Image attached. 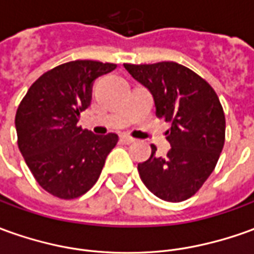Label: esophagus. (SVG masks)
<instances>
[{
    "label": "esophagus",
    "instance_id": "34e87169",
    "mask_svg": "<svg viewBox=\"0 0 254 254\" xmlns=\"http://www.w3.org/2000/svg\"><path fill=\"white\" fill-rule=\"evenodd\" d=\"M120 139H122V142H124V144H132V142H135V139L128 137V135H122Z\"/></svg>",
    "mask_w": 254,
    "mask_h": 254
}]
</instances>
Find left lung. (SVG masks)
<instances>
[{
    "mask_svg": "<svg viewBox=\"0 0 254 254\" xmlns=\"http://www.w3.org/2000/svg\"><path fill=\"white\" fill-rule=\"evenodd\" d=\"M126 70L153 97L156 116L171 123L166 157L138 163L145 187L167 202H183L195 195L209 178L225 139V117L217 94L195 71L176 62L124 64Z\"/></svg>",
    "mask_w": 254,
    "mask_h": 254,
    "instance_id": "obj_1",
    "label": "left lung"
}]
</instances>
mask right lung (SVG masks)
<instances>
[{
	"label": "right lung",
	"mask_w": 254,
	"mask_h": 254,
	"mask_svg": "<svg viewBox=\"0 0 254 254\" xmlns=\"http://www.w3.org/2000/svg\"><path fill=\"white\" fill-rule=\"evenodd\" d=\"M116 64L73 61L31 85L15 117L17 145L37 183L61 199L81 196L97 183L116 134L97 135L78 126L91 104L92 84Z\"/></svg>",
	"instance_id": "1"
}]
</instances>
